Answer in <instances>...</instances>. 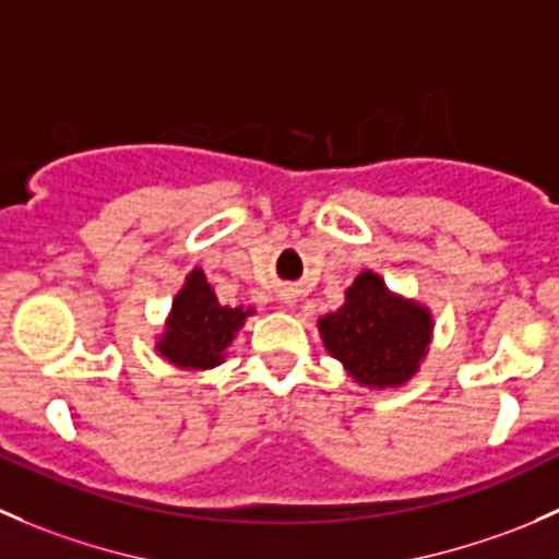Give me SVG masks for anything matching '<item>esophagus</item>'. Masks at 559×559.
Masks as SVG:
<instances>
[{
    "label": "esophagus",
    "mask_w": 559,
    "mask_h": 559,
    "mask_svg": "<svg viewBox=\"0 0 559 559\" xmlns=\"http://www.w3.org/2000/svg\"><path fill=\"white\" fill-rule=\"evenodd\" d=\"M280 301L287 304V307H293V304H296V290H293V287H285V290L280 293Z\"/></svg>",
    "instance_id": "1"
}]
</instances>
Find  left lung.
<instances>
[{"label": "left lung", "instance_id": "1", "mask_svg": "<svg viewBox=\"0 0 559 559\" xmlns=\"http://www.w3.org/2000/svg\"><path fill=\"white\" fill-rule=\"evenodd\" d=\"M320 336L358 383L394 389L416 374L432 340V318L385 290L378 274L364 272L347 287L345 304L320 318Z\"/></svg>", "mask_w": 559, "mask_h": 559}]
</instances>
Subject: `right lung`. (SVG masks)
<instances>
[{
	"instance_id": "add662e5",
	"label": "right lung",
	"mask_w": 559,
	"mask_h": 559,
	"mask_svg": "<svg viewBox=\"0 0 559 559\" xmlns=\"http://www.w3.org/2000/svg\"><path fill=\"white\" fill-rule=\"evenodd\" d=\"M247 314L250 309L223 307L206 282V274L195 269L174 298L168 334L157 345L159 353L185 369L217 367Z\"/></svg>"
}]
</instances>
